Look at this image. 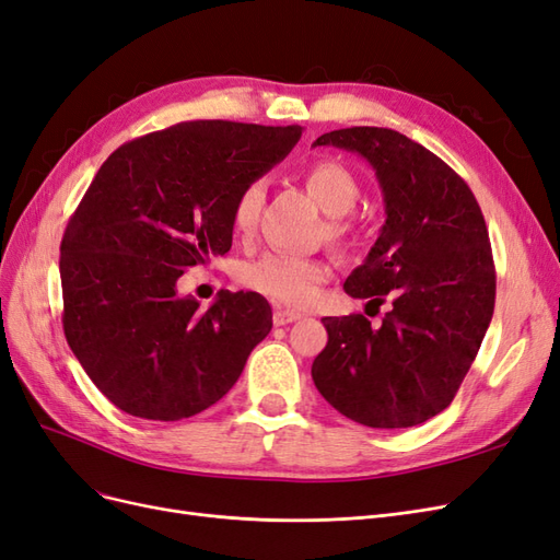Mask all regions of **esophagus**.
<instances>
[{"mask_svg": "<svg viewBox=\"0 0 560 560\" xmlns=\"http://www.w3.org/2000/svg\"><path fill=\"white\" fill-rule=\"evenodd\" d=\"M296 319H301V313H296V311L276 308V313H273V325L276 327H284V325H290V322H296Z\"/></svg>", "mask_w": 560, "mask_h": 560, "instance_id": "esophagus-1", "label": "esophagus"}]
</instances>
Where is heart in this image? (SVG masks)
<instances>
[{
    "mask_svg": "<svg viewBox=\"0 0 560 560\" xmlns=\"http://www.w3.org/2000/svg\"><path fill=\"white\" fill-rule=\"evenodd\" d=\"M306 189L317 200L325 214L334 217L329 231L331 235H343L348 214L360 198V184L346 165L336 161H317L306 171ZM264 202L261 182H247L233 202V229L238 233H249L257 226L259 210ZM329 278V266L319 259L294 257V254H270L261 261H254L243 268V280L259 290L261 294L273 296L290 306H306L317 296V287Z\"/></svg>",
    "mask_w": 560,
    "mask_h": 560,
    "instance_id": "obj_1",
    "label": "heart"
}]
</instances>
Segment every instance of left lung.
<instances>
[{"label": "left lung", "mask_w": 560, "mask_h": 560, "mask_svg": "<svg viewBox=\"0 0 560 560\" xmlns=\"http://www.w3.org/2000/svg\"><path fill=\"white\" fill-rule=\"evenodd\" d=\"M376 171L385 224L346 280L354 299L393 308L325 317L313 381L338 413L366 428H413L442 413L477 358L495 308V266L477 198L430 149L389 128L319 135Z\"/></svg>", "instance_id": "8db88e82"}]
</instances>
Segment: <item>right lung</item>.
Wrapping results in <instances>:
<instances>
[{"label":"right lung","instance_id":"1","mask_svg":"<svg viewBox=\"0 0 560 560\" xmlns=\"http://www.w3.org/2000/svg\"><path fill=\"white\" fill-rule=\"evenodd\" d=\"M299 138L301 126L186 121L121 144L97 171L60 243L62 327L121 411L191 418L241 378L273 327L268 301L222 290L200 308L177 280L231 249L235 196Z\"/></svg>","mask_w":560,"mask_h":560}]
</instances>
